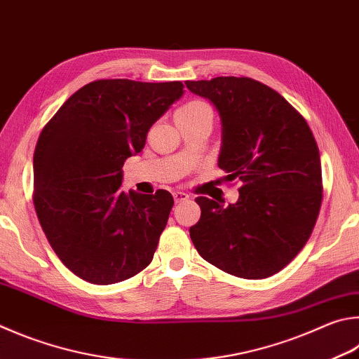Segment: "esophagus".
<instances>
[{"label": "esophagus", "instance_id": "1", "mask_svg": "<svg viewBox=\"0 0 359 359\" xmlns=\"http://www.w3.org/2000/svg\"><path fill=\"white\" fill-rule=\"evenodd\" d=\"M172 196H174V201H175V202H184V201L190 199V196H188V194L184 193V191H174Z\"/></svg>", "mask_w": 359, "mask_h": 359}]
</instances>
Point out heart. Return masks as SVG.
Returning <instances> with one entry per match:
<instances>
[{
	"label": "heart",
	"instance_id": "1",
	"mask_svg": "<svg viewBox=\"0 0 359 359\" xmlns=\"http://www.w3.org/2000/svg\"><path fill=\"white\" fill-rule=\"evenodd\" d=\"M194 113H212L210 108H208L204 102H190L187 103V105L182 107L175 116H180V114H194Z\"/></svg>",
	"mask_w": 359,
	"mask_h": 359
}]
</instances>
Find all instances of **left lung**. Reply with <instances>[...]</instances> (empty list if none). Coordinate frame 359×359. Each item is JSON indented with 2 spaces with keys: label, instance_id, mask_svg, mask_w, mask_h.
<instances>
[{
  "label": "left lung",
  "instance_id": "1",
  "mask_svg": "<svg viewBox=\"0 0 359 359\" xmlns=\"http://www.w3.org/2000/svg\"><path fill=\"white\" fill-rule=\"evenodd\" d=\"M221 121L218 166L242 182L227 207L196 198L190 237L207 262L229 275L262 279L283 270L311 237L322 205V165L304 117L252 78L185 81Z\"/></svg>",
  "mask_w": 359,
  "mask_h": 359
}]
</instances>
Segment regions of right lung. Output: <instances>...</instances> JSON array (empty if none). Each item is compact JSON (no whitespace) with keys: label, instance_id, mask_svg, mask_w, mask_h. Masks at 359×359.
Masks as SVG:
<instances>
[{"label":"right lung","instance_id":"obj_1","mask_svg":"<svg viewBox=\"0 0 359 359\" xmlns=\"http://www.w3.org/2000/svg\"><path fill=\"white\" fill-rule=\"evenodd\" d=\"M184 94L180 81L97 80L43 127L34 151V207L67 269L93 284L126 281L152 262L171 193L119 190L122 166Z\"/></svg>","mask_w":359,"mask_h":359}]
</instances>
